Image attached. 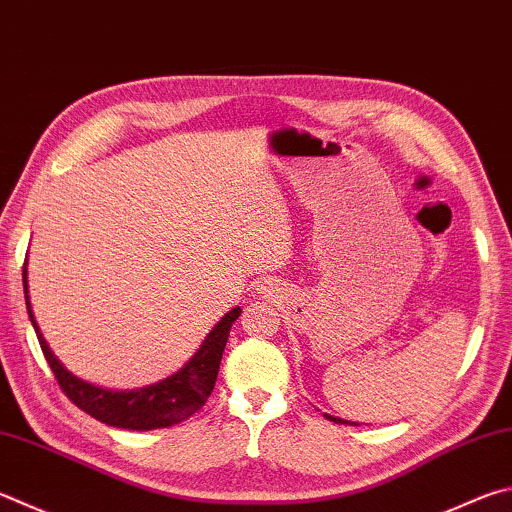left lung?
Masks as SVG:
<instances>
[{
	"mask_svg": "<svg viewBox=\"0 0 512 512\" xmlns=\"http://www.w3.org/2000/svg\"><path fill=\"white\" fill-rule=\"evenodd\" d=\"M324 416H327V418H329V421H336V423H345V421H340V418H333V416H329V414H324ZM353 425H356V423H353Z\"/></svg>",
	"mask_w": 512,
	"mask_h": 512,
	"instance_id": "obj_1",
	"label": "left lung"
}]
</instances>
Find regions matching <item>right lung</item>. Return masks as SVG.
Masks as SVG:
<instances>
[{"label": "right lung", "mask_w": 512, "mask_h": 512, "mask_svg": "<svg viewBox=\"0 0 512 512\" xmlns=\"http://www.w3.org/2000/svg\"><path fill=\"white\" fill-rule=\"evenodd\" d=\"M24 297L44 358L49 362V367L55 380H58L64 396H67L73 405L80 407L82 412L94 416L96 421L111 427H125V430H156V427L176 425L185 421V418H190L192 414H197L201 407L206 405L208 396L217 383L221 356H224L230 327L241 313L239 306L226 313V318H221L217 327L208 333V338L203 340L201 349L194 353L192 360L179 371V374L170 376L159 385L136 389V392H107V389L82 383L80 378L69 374V371L60 365V360L53 356V351L46 345V340L42 338V333L37 329V322L33 318L29 291H26V266Z\"/></svg>", "instance_id": "obj_1"}]
</instances>
